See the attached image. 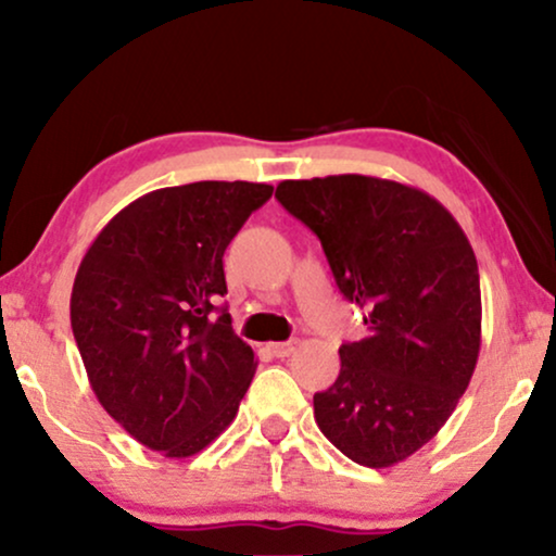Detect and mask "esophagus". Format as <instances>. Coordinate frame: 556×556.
<instances>
[{"mask_svg": "<svg viewBox=\"0 0 556 556\" xmlns=\"http://www.w3.org/2000/svg\"><path fill=\"white\" fill-rule=\"evenodd\" d=\"M298 350V340H290V342H271L269 344V353L274 358H290L292 353Z\"/></svg>", "mask_w": 556, "mask_h": 556, "instance_id": "obj_1", "label": "esophagus"}]
</instances>
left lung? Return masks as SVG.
I'll return each instance as SVG.
<instances>
[{
  "instance_id": "8db88e82",
  "label": "left lung",
  "mask_w": 556,
  "mask_h": 556,
  "mask_svg": "<svg viewBox=\"0 0 556 556\" xmlns=\"http://www.w3.org/2000/svg\"><path fill=\"white\" fill-rule=\"evenodd\" d=\"M277 201L321 240L334 282L368 334L314 394L318 429L368 468L407 460L452 416L481 350L476 253L437 198L394 180H285Z\"/></svg>"
}]
</instances>
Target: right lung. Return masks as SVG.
Segmentation results:
<instances>
[{"label": "right lung", "mask_w": 556, "mask_h": 556, "mask_svg": "<svg viewBox=\"0 0 556 556\" xmlns=\"http://www.w3.org/2000/svg\"><path fill=\"white\" fill-rule=\"evenodd\" d=\"M271 193L242 180L154 190L114 216L80 261L70 324L88 381L149 450L190 457L238 416L256 355L216 305L227 295L222 258Z\"/></svg>", "instance_id": "add662e5"}]
</instances>
